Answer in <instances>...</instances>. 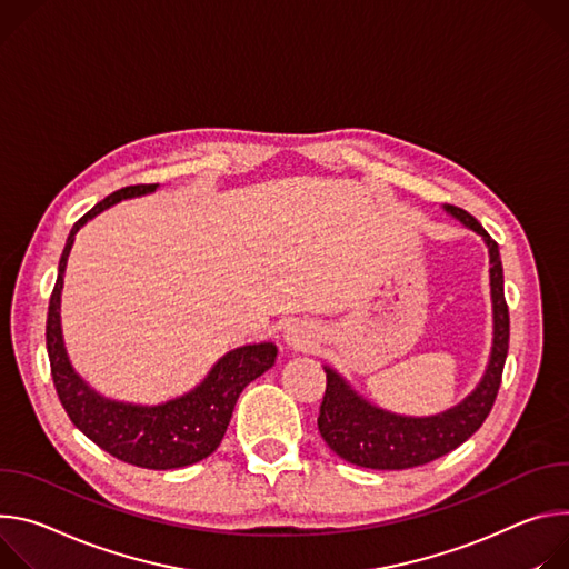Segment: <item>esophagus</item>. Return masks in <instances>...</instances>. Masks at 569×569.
<instances>
[{
  "label": "esophagus",
  "instance_id": "34e87169",
  "mask_svg": "<svg viewBox=\"0 0 569 569\" xmlns=\"http://www.w3.org/2000/svg\"><path fill=\"white\" fill-rule=\"evenodd\" d=\"M284 341L289 348H296V350H307L311 343H313V335H311V328L307 326H289L284 330Z\"/></svg>",
  "mask_w": 569,
  "mask_h": 569
}]
</instances>
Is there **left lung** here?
<instances>
[{
  "label": "left lung",
  "instance_id": "obj_1",
  "mask_svg": "<svg viewBox=\"0 0 569 569\" xmlns=\"http://www.w3.org/2000/svg\"><path fill=\"white\" fill-rule=\"evenodd\" d=\"M455 219L483 237L490 256L492 350L477 389L457 407L425 418L385 411L363 400L343 377L326 368V396L319 411V431L332 452L348 463L372 470H407L425 466L457 450L488 418L509 355V305L503 298V271L499 246L481 223L461 208L446 206Z\"/></svg>",
  "mask_w": 569,
  "mask_h": 569
}]
</instances>
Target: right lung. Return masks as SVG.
<instances>
[{"mask_svg":"<svg viewBox=\"0 0 569 569\" xmlns=\"http://www.w3.org/2000/svg\"><path fill=\"white\" fill-rule=\"evenodd\" d=\"M156 189L158 184L121 187L74 223L62 248L58 278L49 298L47 352L58 400L74 427L123 463L149 470H171L199 463L219 448L239 393L276 363L278 348L273 343L234 348L210 368L199 387L153 407L103 398L81 380V375L70 363L60 330L62 276H66L74 234L106 208L151 194Z\"/></svg>","mask_w":569,"mask_h":569,"instance_id":"1","label":"right lung"}]
</instances>
